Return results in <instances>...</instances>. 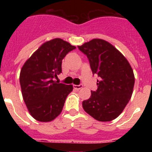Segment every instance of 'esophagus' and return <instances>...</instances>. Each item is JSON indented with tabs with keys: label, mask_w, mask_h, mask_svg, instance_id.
Returning a JSON list of instances; mask_svg holds the SVG:
<instances>
[{
	"label": "esophagus",
	"mask_w": 152,
	"mask_h": 152,
	"mask_svg": "<svg viewBox=\"0 0 152 152\" xmlns=\"http://www.w3.org/2000/svg\"><path fill=\"white\" fill-rule=\"evenodd\" d=\"M82 87H83V85H73V88L76 89V90H80V89L82 88Z\"/></svg>",
	"instance_id": "1"
}]
</instances>
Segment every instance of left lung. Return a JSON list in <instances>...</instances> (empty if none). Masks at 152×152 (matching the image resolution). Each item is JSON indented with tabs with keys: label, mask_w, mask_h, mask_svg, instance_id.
Returning a JSON list of instances; mask_svg holds the SVG:
<instances>
[{
	"label": "left lung",
	"mask_w": 152,
	"mask_h": 152,
	"mask_svg": "<svg viewBox=\"0 0 152 152\" xmlns=\"http://www.w3.org/2000/svg\"><path fill=\"white\" fill-rule=\"evenodd\" d=\"M87 55L92 72L99 77L98 89L82 102L84 110L99 121H111L132 97L134 76L125 56L107 41L93 39L78 46Z\"/></svg>",
	"instance_id": "8db88e82"
}]
</instances>
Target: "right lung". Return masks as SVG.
<instances>
[{"label":"right lung","instance_id":"obj_1","mask_svg":"<svg viewBox=\"0 0 152 152\" xmlns=\"http://www.w3.org/2000/svg\"><path fill=\"white\" fill-rule=\"evenodd\" d=\"M76 48L60 38L42 44L26 60L20 73L22 96L31 115L40 122H49L62 112L73 85L54 81L62 73V62Z\"/></svg>","mask_w":152,"mask_h":152}]
</instances>
